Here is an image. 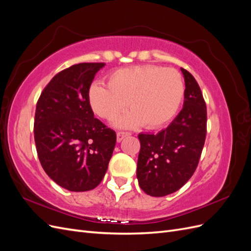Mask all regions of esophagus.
<instances>
[{
    "instance_id": "1",
    "label": "esophagus",
    "mask_w": 251,
    "mask_h": 251,
    "mask_svg": "<svg viewBox=\"0 0 251 251\" xmlns=\"http://www.w3.org/2000/svg\"><path fill=\"white\" fill-rule=\"evenodd\" d=\"M131 133L128 132H117V141L120 142L124 138L127 137V136H130Z\"/></svg>"
}]
</instances>
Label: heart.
<instances>
[{
  "instance_id": "obj_1",
  "label": "heart",
  "mask_w": 251,
  "mask_h": 251,
  "mask_svg": "<svg viewBox=\"0 0 251 251\" xmlns=\"http://www.w3.org/2000/svg\"><path fill=\"white\" fill-rule=\"evenodd\" d=\"M184 96V83L178 71L159 66H136L110 75L108 87L93 83L88 91L89 103L100 117L111 120L126 105L114 126L155 128L170 121Z\"/></svg>"
}]
</instances>
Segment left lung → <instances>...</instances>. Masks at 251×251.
Instances as JSON below:
<instances>
[{
    "label": "left lung",
    "mask_w": 251,
    "mask_h": 251,
    "mask_svg": "<svg viewBox=\"0 0 251 251\" xmlns=\"http://www.w3.org/2000/svg\"><path fill=\"white\" fill-rule=\"evenodd\" d=\"M185 81L183 108L172 124L154 134H139L137 179L151 197L177 192L191 179L206 137V104L198 82L181 68Z\"/></svg>",
    "instance_id": "obj_1"
}]
</instances>
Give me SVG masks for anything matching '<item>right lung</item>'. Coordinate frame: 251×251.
<instances>
[{
    "label": "right lung",
    "instance_id": "add662e5",
    "mask_svg": "<svg viewBox=\"0 0 251 251\" xmlns=\"http://www.w3.org/2000/svg\"><path fill=\"white\" fill-rule=\"evenodd\" d=\"M103 63H81L60 71L37 100L34 141L44 171L70 192L100 183L116 143V133L89 103L88 91Z\"/></svg>",
    "mask_w": 251,
    "mask_h": 251
}]
</instances>
